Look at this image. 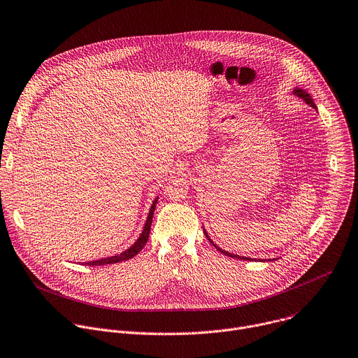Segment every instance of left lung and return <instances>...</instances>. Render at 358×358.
I'll use <instances>...</instances> for the list:
<instances>
[{
	"instance_id": "1",
	"label": "left lung",
	"mask_w": 358,
	"mask_h": 358,
	"mask_svg": "<svg viewBox=\"0 0 358 358\" xmlns=\"http://www.w3.org/2000/svg\"><path fill=\"white\" fill-rule=\"evenodd\" d=\"M292 94H294V95H296V96H299L301 99H303V101H305L308 105H310L312 108L317 109V108H316V105H315V101H313V98L310 96V94H309L308 91H305V90H302V88H299V87H294V88H292ZM203 233H205V236L208 237V241H209V242H210V243L215 246V249H216V250H219L220 253H223L224 256H229V257H231V259L246 260V262H248V260H253V259H250V257H243V256H239V255H233V253H229V252H226V250H222L220 248H217V246H216V245L212 242V239H210V237L208 236V233H206V230H205V229H203ZM273 260H274V259H273ZM262 262H263V260H262Z\"/></svg>"
}]
</instances>
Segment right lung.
Segmentation results:
<instances>
[{"mask_svg":"<svg viewBox=\"0 0 358 358\" xmlns=\"http://www.w3.org/2000/svg\"><path fill=\"white\" fill-rule=\"evenodd\" d=\"M157 199L159 196L155 198L152 206H150V210L148 213V217H146V222H145V226H143V230L142 233L139 234V237L136 239V242L127 250H124L122 253L119 255H113V256H109V257H103V259H99V260H92V262H87V263H83L85 266H106V264H115V263H119V262H125V260H129L132 257H135L142 249L143 246L146 245L148 239H149V233H150V227H152V220H153V213H155V209H156V203H157Z\"/></svg>","mask_w":358,"mask_h":358,"instance_id":"right-lung-1","label":"right lung"}]
</instances>
